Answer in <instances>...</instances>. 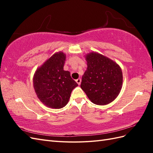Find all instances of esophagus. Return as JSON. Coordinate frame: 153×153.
<instances>
[{
	"label": "esophagus",
	"mask_w": 153,
	"mask_h": 153,
	"mask_svg": "<svg viewBox=\"0 0 153 153\" xmlns=\"http://www.w3.org/2000/svg\"><path fill=\"white\" fill-rule=\"evenodd\" d=\"M76 82L77 84H78V85H80L81 82H82V79H81L80 78H78L77 79H76Z\"/></svg>",
	"instance_id": "obj_1"
}]
</instances>
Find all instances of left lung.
Returning <instances> with one entry per match:
<instances>
[{"label": "left lung", "instance_id": "8db88e82", "mask_svg": "<svg viewBox=\"0 0 153 153\" xmlns=\"http://www.w3.org/2000/svg\"><path fill=\"white\" fill-rule=\"evenodd\" d=\"M85 59L87 68L82 76L81 88L95 105L112 102L122 87L121 68L110 58L94 52L87 54Z\"/></svg>", "mask_w": 153, "mask_h": 153}]
</instances>
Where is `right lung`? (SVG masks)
<instances>
[{"label": "right lung", "mask_w": 153, "mask_h": 153, "mask_svg": "<svg viewBox=\"0 0 153 153\" xmlns=\"http://www.w3.org/2000/svg\"><path fill=\"white\" fill-rule=\"evenodd\" d=\"M66 54H54L37 69L33 76V87L37 96L45 105L61 108L69 101L72 90L78 85L70 71L64 70Z\"/></svg>", "instance_id": "1"}]
</instances>
